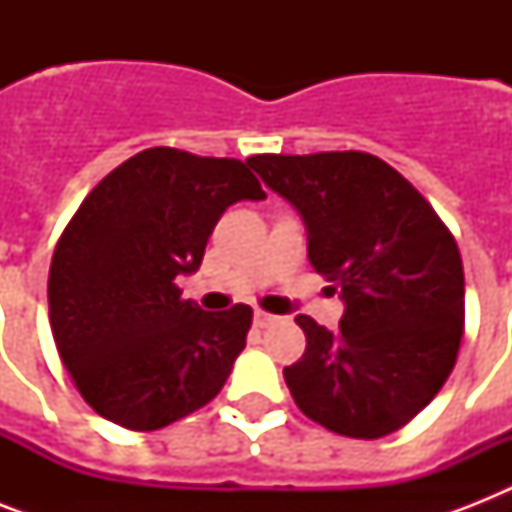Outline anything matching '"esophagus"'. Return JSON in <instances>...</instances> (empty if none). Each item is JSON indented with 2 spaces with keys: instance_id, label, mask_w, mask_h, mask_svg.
Wrapping results in <instances>:
<instances>
[{
  "instance_id": "esophagus-1",
  "label": "esophagus",
  "mask_w": 512,
  "mask_h": 512,
  "mask_svg": "<svg viewBox=\"0 0 512 512\" xmlns=\"http://www.w3.org/2000/svg\"><path fill=\"white\" fill-rule=\"evenodd\" d=\"M276 321H281V316H276V313H268V311H263V308H257L255 311L257 327H271V324H276Z\"/></svg>"
}]
</instances>
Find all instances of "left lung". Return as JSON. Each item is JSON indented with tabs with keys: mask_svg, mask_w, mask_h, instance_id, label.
<instances>
[{
	"mask_svg": "<svg viewBox=\"0 0 512 512\" xmlns=\"http://www.w3.org/2000/svg\"><path fill=\"white\" fill-rule=\"evenodd\" d=\"M247 164L303 215L311 265L345 300L335 335L295 319L308 340L284 369L295 404L348 438L404 428L460 353L465 273L452 231L401 172L364 151L257 154Z\"/></svg>",
	"mask_w": 512,
	"mask_h": 512,
	"instance_id": "obj_1",
	"label": "left lung"
}]
</instances>
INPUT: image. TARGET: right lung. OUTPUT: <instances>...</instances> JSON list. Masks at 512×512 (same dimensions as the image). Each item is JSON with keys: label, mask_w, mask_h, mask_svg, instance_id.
Wrapping results in <instances>:
<instances>
[{"label": "right lung", "mask_w": 512, "mask_h": 512, "mask_svg": "<svg viewBox=\"0 0 512 512\" xmlns=\"http://www.w3.org/2000/svg\"><path fill=\"white\" fill-rule=\"evenodd\" d=\"M241 199H265L247 162L159 146L108 172L68 220L47 281L50 327L100 417L159 430L220 393L252 308L201 311L175 279L199 268L215 223Z\"/></svg>", "instance_id": "obj_1"}]
</instances>
